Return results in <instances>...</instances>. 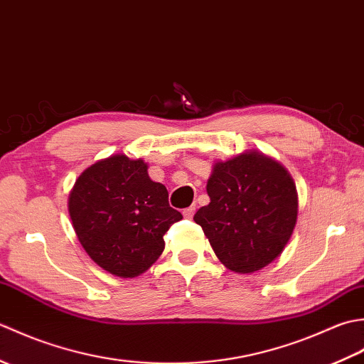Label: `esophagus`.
<instances>
[{
  "mask_svg": "<svg viewBox=\"0 0 364 364\" xmlns=\"http://www.w3.org/2000/svg\"><path fill=\"white\" fill-rule=\"evenodd\" d=\"M194 213H196V205H192V206H189V208H186V210H183V215L186 219H191L192 215H194Z\"/></svg>",
  "mask_w": 364,
  "mask_h": 364,
  "instance_id": "1",
  "label": "esophagus"
}]
</instances>
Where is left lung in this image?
<instances>
[{
  "mask_svg": "<svg viewBox=\"0 0 364 364\" xmlns=\"http://www.w3.org/2000/svg\"><path fill=\"white\" fill-rule=\"evenodd\" d=\"M211 202L194 220L228 269L250 274L272 262L297 220V192L284 167L258 153L218 162L208 180Z\"/></svg>",
  "mask_w": 364,
  "mask_h": 364,
  "instance_id": "8db88e82",
  "label": "left lung"
}]
</instances>
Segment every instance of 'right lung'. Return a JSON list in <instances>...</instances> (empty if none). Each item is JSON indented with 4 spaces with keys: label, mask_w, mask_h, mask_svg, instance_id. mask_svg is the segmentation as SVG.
Listing matches in <instances>:
<instances>
[{
    "label": "right lung",
    "mask_w": 364,
    "mask_h": 364,
    "mask_svg": "<svg viewBox=\"0 0 364 364\" xmlns=\"http://www.w3.org/2000/svg\"><path fill=\"white\" fill-rule=\"evenodd\" d=\"M81 245L100 267L117 277L145 272L164 250V235L180 211L168 205L142 159L115 154L84 170L68 198Z\"/></svg>",
    "instance_id": "right-lung-1"
}]
</instances>
